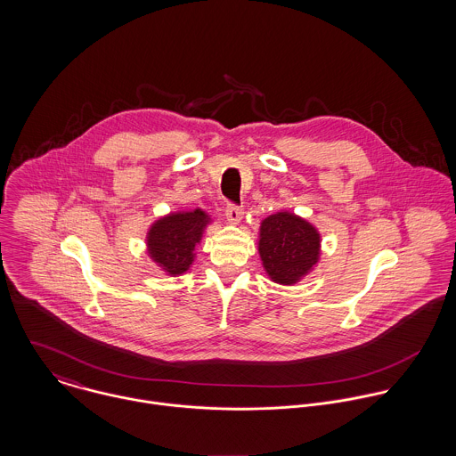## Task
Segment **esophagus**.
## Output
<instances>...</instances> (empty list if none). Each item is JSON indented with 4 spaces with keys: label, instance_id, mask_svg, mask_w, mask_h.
Returning <instances> with one entry per match:
<instances>
[{
    "label": "esophagus",
    "instance_id": "esophagus-1",
    "mask_svg": "<svg viewBox=\"0 0 456 456\" xmlns=\"http://www.w3.org/2000/svg\"><path fill=\"white\" fill-rule=\"evenodd\" d=\"M244 217V210L240 207H235V205H228L226 207V219L232 223V224H239Z\"/></svg>",
    "mask_w": 456,
    "mask_h": 456
}]
</instances>
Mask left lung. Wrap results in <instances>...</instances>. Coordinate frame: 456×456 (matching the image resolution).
I'll return each mask as SVG.
<instances>
[{
    "label": "left lung",
    "instance_id": "1",
    "mask_svg": "<svg viewBox=\"0 0 456 456\" xmlns=\"http://www.w3.org/2000/svg\"><path fill=\"white\" fill-rule=\"evenodd\" d=\"M258 253L272 282L295 286L322 260V233L305 217L279 210L260 223Z\"/></svg>",
    "mask_w": 456,
    "mask_h": 456
}]
</instances>
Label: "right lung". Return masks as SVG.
Listing matches in <instances>:
<instances>
[{
	"label": "right lung",
	"mask_w": 456,
	"mask_h": 456,
	"mask_svg": "<svg viewBox=\"0 0 456 456\" xmlns=\"http://www.w3.org/2000/svg\"><path fill=\"white\" fill-rule=\"evenodd\" d=\"M208 224H212V217L200 207L168 212L149 226L145 253L167 275L179 277L195 263L196 246Z\"/></svg>",
	"instance_id": "obj_1"
}]
</instances>
